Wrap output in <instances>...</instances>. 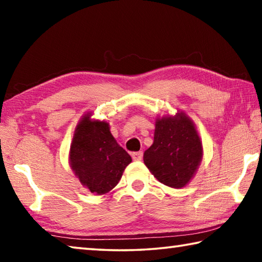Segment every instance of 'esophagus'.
<instances>
[{"label": "esophagus", "mask_w": 262, "mask_h": 262, "mask_svg": "<svg viewBox=\"0 0 262 262\" xmlns=\"http://www.w3.org/2000/svg\"><path fill=\"white\" fill-rule=\"evenodd\" d=\"M142 157H143V154H142L141 151L140 152H133L132 154V158H133V161H141L142 159Z\"/></svg>", "instance_id": "esophagus-1"}]
</instances>
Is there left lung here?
Here are the masks:
<instances>
[{
    "instance_id": "obj_1",
    "label": "left lung",
    "mask_w": 262,
    "mask_h": 262,
    "mask_svg": "<svg viewBox=\"0 0 262 262\" xmlns=\"http://www.w3.org/2000/svg\"><path fill=\"white\" fill-rule=\"evenodd\" d=\"M203 147L195 123L184 111L157 117L154 143L143 155L145 166L159 183L183 188L202 162Z\"/></svg>"
}]
</instances>
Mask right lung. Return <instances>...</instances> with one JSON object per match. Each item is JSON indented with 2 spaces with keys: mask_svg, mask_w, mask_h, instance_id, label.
<instances>
[{
  "mask_svg": "<svg viewBox=\"0 0 262 262\" xmlns=\"http://www.w3.org/2000/svg\"><path fill=\"white\" fill-rule=\"evenodd\" d=\"M91 117L84 114L75 128L69 165L83 187L104 195L118 185L132 157L111 134L110 123Z\"/></svg>",
  "mask_w": 262,
  "mask_h": 262,
  "instance_id": "obj_1",
  "label": "right lung"
}]
</instances>
